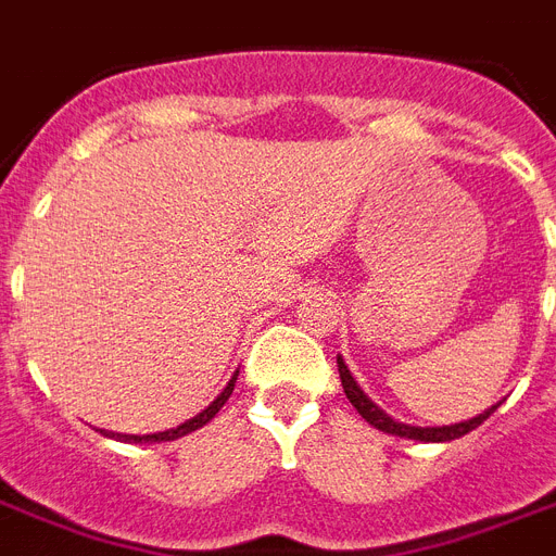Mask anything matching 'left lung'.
Returning <instances> with one entry per match:
<instances>
[{
    "label": "left lung",
    "mask_w": 556,
    "mask_h": 556,
    "mask_svg": "<svg viewBox=\"0 0 556 556\" xmlns=\"http://www.w3.org/2000/svg\"><path fill=\"white\" fill-rule=\"evenodd\" d=\"M338 369H340V383H343V392H346V397L352 401V406H355L357 413L364 415L366 421H369L375 430L389 432V435H401V439H415V441H453V439H462V435H467L470 430H476L479 424L488 421V418L493 415V409L502 404V401H500V404H493L491 409H484L482 415H476V418H470V421L450 424V427H409V424H401V421H395V418H389V415L383 413L378 404H371L369 395H364V389L357 387V380L352 378L349 366L343 364V357H338Z\"/></svg>",
    "instance_id": "1"
}]
</instances>
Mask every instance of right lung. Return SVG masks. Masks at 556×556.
<instances>
[{
  "instance_id": "add662e5",
  "label": "right lung",
  "mask_w": 556,
  "mask_h": 556,
  "mask_svg": "<svg viewBox=\"0 0 556 556\" xmlns=\"http://www.w3.org/2000/svg\"><path fill=\"white\" fill-rule=\"evenodd\" d=\"M236 375L239 371H233V378H230V383H227L222 392H218V397L213 401L210 406H204L199 415H192L190 421L178 424V427H173V430H164V432H152V435H121V432H106L100 430L103 435H109V439H117V441H129V444H152V441H176L181 439V435H187V432H195L199 427H204V424H210L213 418H216V413L222 409V406L227 404V397L233 395V387H236Z\"/></svg>"
}]
</instances>
